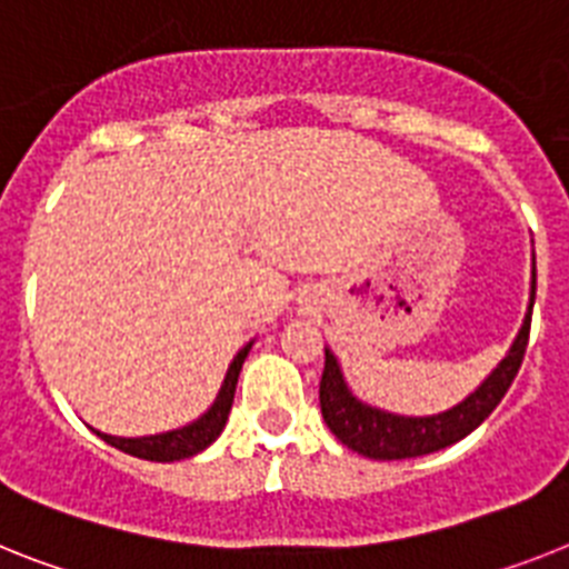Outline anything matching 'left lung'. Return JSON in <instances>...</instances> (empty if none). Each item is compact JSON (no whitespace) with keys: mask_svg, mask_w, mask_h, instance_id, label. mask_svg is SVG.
<instances>
[{"mask_svg":"<svg viewBox=\"0 0 569 569\" xmlns=\"http://www.w3.org/2000/svg\"><path fill=\"white\" fill-rule=\"evenodd\" d=\"M532 303H536V262H532V289H529L527 315H523V323H520L506 358L486 376L483 385L475 393L466 396L455 408L433 413V417H402V413H390V410L361 402L343 379L336 352L327 347L321 376L323 422L343 446L358 451L361 457H370V460H408V457L433 455L439 448L455 446L462 437H469L477 425H483V419L500 405L506 390L512 388L523 352H527Z\"/></svg>","mask_w":569,"mask_h":569,"instance_id":"8db88e82","label":"left lung"}]
</instances>
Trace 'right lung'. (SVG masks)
<instances>
[{
	"mask_svg": "<svg viewBox=\"0 0 569 569\" xmlns=\"http://www.w3.org/2000/svg\"><path fill=\"white\" fill-rule=\"evenodd\" d=\"M251 343L248 341L233 361L228 365V373L226 381H222V388H219L217 399L208 410H204L202 417L193 419V422L181 425V428H173V431H164V433H150V437H112V433H98L103 442L114 446L118 451L123 455H132L138 460H152V462H173V460H184V457H193L199 451L211 446L213 439L222 433L228 422V413H231V405H233V390H237V379H240V370H242V361H246L248 350H251Z\"/></svg>",
	"mask_w": 569,
	"mask_h": 569,
	"instance_id": "obj_1",
	"label": "right lung"
}]
</instances>
